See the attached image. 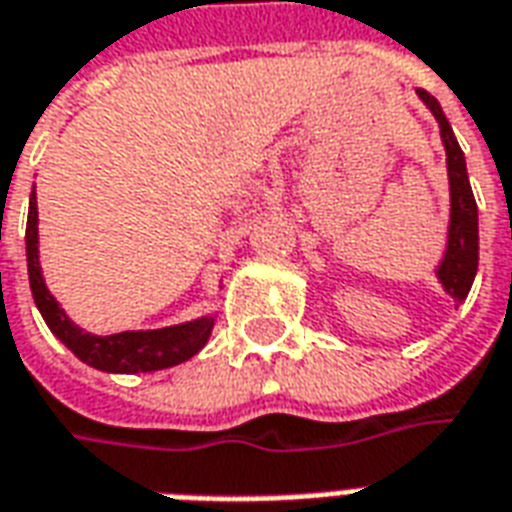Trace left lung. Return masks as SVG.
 Returning <instances> with one entry per match:
<instances>
[{"mask_svg": "<svg viewBox=\"0 0 512 512\" xmlns=\"http://www.w3.org/2000/svg\"><path fill=\"white\" fill-rule=\"evenodd\" d=\"M419 98L430 106L441 128V139L447 147V169H450V194H452V216H450V244L447 255L439 266L441 285L452 293V299L463 301L472 288L474 274H477V260H480V238H477V202H474L469 175H466V158L452 134L447 117L441 112L439 101L419 90Z\"/></svg>", "mask_w": 512, "mask_h": 512, "instance_id": "obj_1", "label": "left lung"}]
</instances>
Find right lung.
Listing matches in <instances>:
<instances>
[{
	"label": "right lung",
	"instance_id": "obj_1",
	"mask_svg": "<svg viewBox=\"0 0 512 512\" xmlns=\"http://www.w3.org/2000/svg\"><path fill=\"white\" fill-rule=\"evenodd\" d=\"M27 268L29 288H32V296H35V304H38L46 326L71 348L73 354L95 370H104V373H153V370L175 367L191 359L211 337L213 318H200L194 323L156 329V332H120L106 334V337L82 332L76 323L68 321V315L60 310V304L54 301L46 282L40 277L35 191L29 200L27 216Z\"/></svg>",
	"mask_w": 512,
	"mask_h": 512
}]
</instances>
